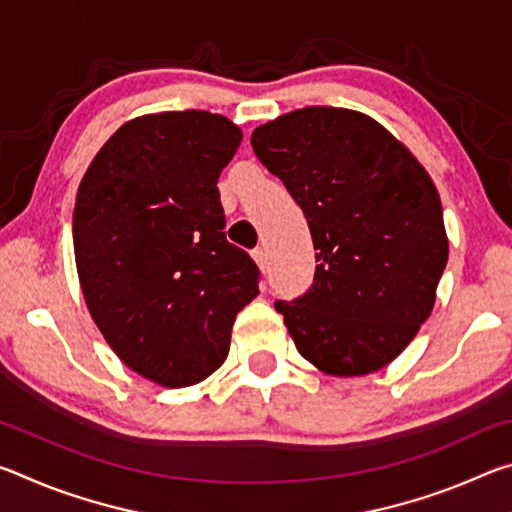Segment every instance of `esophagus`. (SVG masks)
<instances>
[{"mask_svg":"<svg viewBox=\"0 0 512 512\" xmlns=\"http://www.w3.org/2000/svg\"><path fill=\"white\" fill-rule=\"evenodd\" d=\"M253 259L257 262V266L264 271V268H266V250L264 248H255L253 250Z\"/></svg>","mask_w":512,"mask_h":512,"instance_id":"obj_1","label":"esophagus"}]
</instances>
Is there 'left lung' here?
Returning a JSON list of instances; mask_svg holds the SVG:
<instances>
[{
  "instance_id": "8db88e82",
  "label": "left lung",
  "mask_w": 512,
  "mask_h": 512,
  "mask_svg": "<svg viewBox=\"0 0 512 512\" xmlns=\"http://www.w3.org/2000/svg\"><path fill=\"white\" fill-rule=\"evenodd\" d=\"M250 144L307 216L316 275L275 302L311 366L363 377L400 357L436 305L449 257L438 189L418 158L359 110L309 106Z\"/></svg>"
}]
</instances>
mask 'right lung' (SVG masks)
Wrapping results in <instances>:
<instances>
[{"instance_id":"obj_1","label":"right lung","mask_w":512,"mask_h":512,"mask_svg":"<svg viewBox=\"0 0 512 512\" xmlns=\"http://www.w3.org/2000/svg\"><path fill=\"white\" fill-rule=\"evenodd\" d=\"M241 128L207 110L128 119L94 155L74 207V257L94 325L137 375L198 384L257 298V266L228 244L219 176Z\"/></svg>"}]
</instances>
